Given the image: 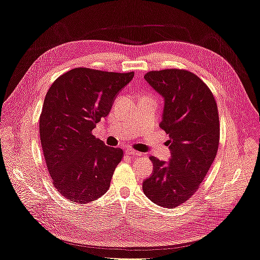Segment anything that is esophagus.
<instances>
[{"mask_svg": "<svg viewBox=\"0 0 260 260\" xmlns=\"http://www.w3.org/2000/svg\"><path fill=\"white\" fill-rule=\"evenodd\" d=\"M127 153L128 155H131V156H141L142 155V153H140L138 151H135V149H127Z\"/></svg>", "mask_w": 260, "mask_h": 260, "instance_id": "obj_1", "label": "esophagus"}]
</instances>
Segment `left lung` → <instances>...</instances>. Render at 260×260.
Segmentation results:
<instances>
[{"instance_id":"1","label":"left lung","mask_w":260,"mask_h":260,"mask_svg":"<svg viewBox=\"0 0 260 260\" xmlns=\"http://www.w3.org/2000/svg\"><path fill=\"white\" fill-rule=\"evenodd\" d=\"M144 79L165 99L160 128L169 135V162L151 156L154 171L143 192L156 205L174 208L199 190L214 162L220 139L219 113L210 89L185 69L153 70Z\"/></svg>"}]
</instances>
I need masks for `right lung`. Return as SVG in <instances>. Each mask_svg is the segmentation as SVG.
<instances>
[{
	"label": "right lung",
	"instance_id": "obj_1",
	"mask_svg": "<svg viewBox=\"0 0 260 260\" xmlns=\"http://www.w3.org/2000/svg\"><path fill=\"white\" fill-rule=\"evenodd\" d=\"M133 76L78 67L46 93L39 121L42 151L53 185L72 203H91L111 185L123 151L105 145L92 130Z\"/></svg>",
	"mask_w": 260,
	"mask_h": 260
}]
</instances>
